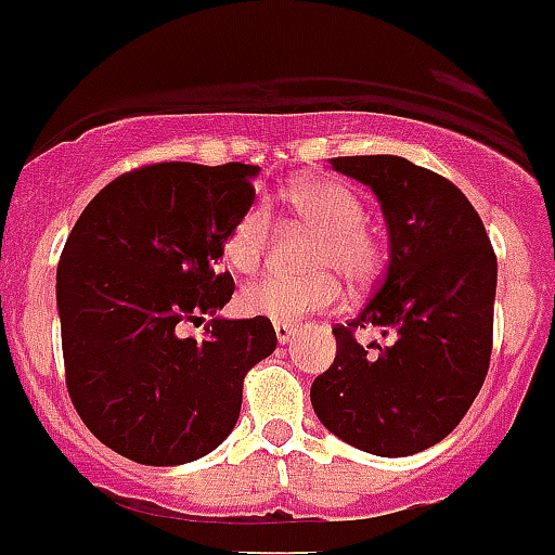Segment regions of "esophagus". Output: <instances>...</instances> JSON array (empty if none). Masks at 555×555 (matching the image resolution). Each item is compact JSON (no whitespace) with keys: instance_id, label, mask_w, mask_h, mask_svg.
<instances>
[{"instance_id":"1","label":"esophagus","mask_w":555,"mask_h":555,"mask_svg":"<svg viewBox=\"0 0 555 555\" xmlns=\"http://www.w3.org/2000/svg\"><path fill=\"white\" fill-rule=\"evenodd\" d=\"M297 332V326L286 324V321H274V335H278V343H288Z\"/></svg>"}]
</instances>
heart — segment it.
Segmentation results:
<instances>
[{
    "mask_svg": "<svg viewBox=\"0 0 555 555\" xmlns=\"http://www.w3.org/2000/svg\"><path fill=\"white\" fill-rule=\"evenodd\" d=\"M288 204L308 225L319 229L313 250H310L308 274L263 272L240 292V308L247 315L269 321H299L302 315L324 310L340 297V283L332 270L351 283L367 281L378 267V247L373 236L362 229L365 209L360 198L348 188L326 179H310L288 190ZM272 234V212L263 202L247 204L234 220L225 236V261L240 272L258 267Z\"/></svg>",
    "mask_w": 555,
    "mask_h": 555,
    "instance_id": "b5f03b06",
    "label": "heart"
}]
</instances>
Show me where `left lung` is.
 Returning <instances> with one entry per match:
<instances>
[{
    "mask_svg": "<svg viewBox=\"0 0 555 555\" xmlns=\"http://www.w3.org/2000/svg\"><path fill=\"white\" fill-rule=\"evenodd\" d=\"M373 190L389 263L371 302L335 326L337 353L310 387L315 416L346 444L405 457L439 444L482 389L493 346L495 253L466 195L398 155L330 157ZM376 325L387 347H362Z\"/></svg>",
    "mask_w": 555,
    "mask_h": 555,
    "instance_id": "1",
    "label": "left lung"
}]
</instances>
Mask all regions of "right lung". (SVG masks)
Returning <instances> with one entry per match:
<instances>
[{
	"mask_svg": "<svg viewBox=\"0 0 555 555\" xmlns=\"http://www.w3.org/2000/svg\"><path fill=\"white\" fill-rule=\"evenodd\" d=\"M256 166L155 163L105 184L73 225L56 267L67 392L83 425L144 466L218 450L242 382L278 346L269 319L218 315L229 229L253 204ZM214 319L202 341L181 326Z\"/></svg>",
	"mask_w": 555,
	"mask_h": 555,
	"instance_id": "obj_1",
	"label": "right lung"
}]
</instances>
